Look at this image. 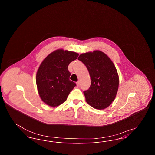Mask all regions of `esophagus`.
Wrapping results in <instances>:
<instances>
[{
  "mask_svg": "<svg viewBox=\"0 0 155 155\" xmlns=\"http://www.w3.org/2000/svg\"><path fill=\"white\" fill-rule=\"evenodd\" d=\"M76 84H77V87H80V82L79 81L77 82H76Z\"/></svg>",
  "mask_w": 155,
  "mask_h": 155,
  "instance_id": "34e87169",
  "label": "esophagus"
}]
</instances>
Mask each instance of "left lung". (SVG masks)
<instances>
[{
	"mask_svg": "<svg viewBox=\"0 0 155 155\" xmlns=\"http://www.w3.org/2000/svg\"><path fill=\"white\" fill-rule=\"evenodd\" d=\"M78 59L86 66L91 77V86L84 91L86 102L96 109L107 108L118 91L119 78L114 63L100 51L82 53Z\"/></svg>",
	"mask_w": 155,
	"mask_h": 155,
	"instance_id": "obj_1",
	"label": "left lung"
}]
</instances>
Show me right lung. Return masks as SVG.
<instances>
[{"label": "right lung", "instance_id": "right-lung-1", "mask_svg": "<svg viewBox=\"0 0 155 155\" xmlns=\"http://www.w3.org/2000/svg\"><path fill=\"white\" fill-rule=\"evenodd\" d=\"M76 52L60 49L50 53L39 67L36 83L39 95L45 104L56 107L66 101L76 86L70 80L68 64L78 58Z\"/></svg>", "mask_w": 155, "mask_h": 155}]
</instances>
